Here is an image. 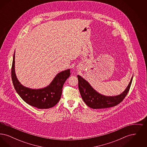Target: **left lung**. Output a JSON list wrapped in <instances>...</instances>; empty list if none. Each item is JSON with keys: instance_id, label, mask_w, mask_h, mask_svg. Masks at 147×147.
<instances>
[{"instance_id": "left-lung-1", "label": "left lung", "mask_w": 147, "mask_h": 147, "mask_svg": "<svg viewBox=\"0 0 147 147\" xmlns=\"http://www.w3.org/2000/svg\"><path fill=\"white\" fill-rule=\"evenodd\" d=\"M133 77L125 91L117 96H107L98 93L84 78L78 75L79 90L84 102L89 107L94 109L111 107L119 104L125 98L130 89Z\"/></svg>"}]
</instances>
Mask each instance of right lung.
<instances>
[{
  "mask_svg": "<svg viewBox=\"0 0 147 147\" xmlns=\"http://www.w3.org/2000/svg\"><path fill=\"white\" fill-rule=\"evenodd\" d=\"M70 75L69 69L56 76L47 86L32 89L23 86L19 82L15 71V53L11 68V79L14 88L21 98L28 105L40 109H46L55 106L59 101L63 85Z\"/></svg>",
  "mask_w": 147,
  "mask_h": 147,
  "instance_id": "obj_1",
  "label": "right lung"
}]
</instances>
